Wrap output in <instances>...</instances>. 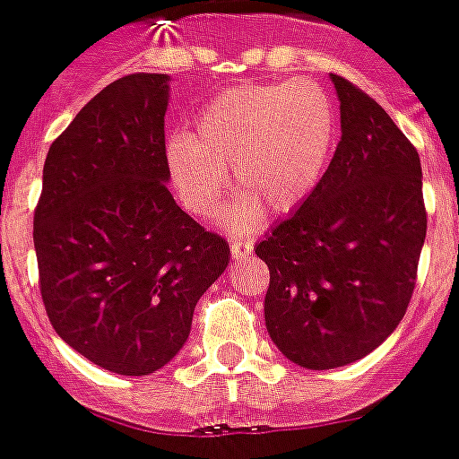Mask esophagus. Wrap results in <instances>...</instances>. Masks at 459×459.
<instances>
[{
  "label": "esophagus",
  "instance_id": "obj_1",
  "mask_svg": "<svg viewBox=\"0 0 459 459\" xmlns=\"http://www.w3.org/2000/svg\"><path fill=\"white\" fill-rule=\"evenodd\" d=\"M230 254L235 260H247L254 254V242L251 239H233L230 242Z\"/></svg>",
  "mask_w": 459,
  "mask_h": 459
}]
</instances>
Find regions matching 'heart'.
<instances>
[{
	"label": "heart",
	"mask_w": 459,
	"mask_h": 459,
	"mask_svg": "<svg viewBox=\"0 0 459 459\" xmlns=\"http://www.w3.org/2000/svg\"><path fill=\"white\" fill-rule=\"evenodd\" d=\"M337 140L331 97L310 79L239 85L210 101L190 138L167 143L171 186L192 215L210 220L229 192V169L244 192L226 229L251 233L267 208L288 215L310 201Z\"/></svg>",
	"instance_id": "b5f03b06"
}]
</instances>
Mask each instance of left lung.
<instances>
[{
    "mask_svg": "<svg viewBox=\"0 0 459 459\" xmlns=\"http://www.w3.org/2000/svg\"><path fill=\"white\" fill-rule=\"evenodd\" d=\"M342 138L306 205L255 244L269 267L264 324L282 355L335 369L401 324L426 239L421 160L367 92L331 74Z\"/></svg>",
    "mask_w": 459,
    "mask_h": 459,
    "instance_id": "8db88e82",
    "label": "left lung"
}]
</instances>
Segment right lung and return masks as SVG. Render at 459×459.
<instances>
[{
  "label": "right lung",
  "mask_w": 459,
  "mask_h": 459,
  "mask_svg": "<svg viewBox=\"0 0 459 459\" xmlns=\"http://www.w3.org/2000/svg\"><path fill=\"white\" fill-rule=\"evenodd\" d=\"M167 74L106 85L51 143L33 215L51 326L119 376L153 374L183 349L230 258L167 190Z\"/></svg>",
  "instance_id": "1"
}]
</instances>
